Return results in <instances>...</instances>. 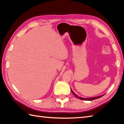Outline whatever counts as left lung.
Here are the masks:
<instances>
[{"mask_svg":"<svg viewBox=\"0 0 124 124\" xmlns=\"http://www.w3.org/2000/svg\"><path fill=\"white\" fill-rule=\"evenodd\" d=\"M71 92L72 94L74 95L75 96L77 97V98L80 99V100H85V101H92V100H95V99H99V98H100V97L103 96L104 95H100V96H96V97H89V98H84V97H80V96H78L77 94H76V93H75L74 92H73L72 91V90L71 89Z\"/></svg>","mask_w":124,"mask_h":124,"instance_id":"1","label":"left lung"}]
</instances>
